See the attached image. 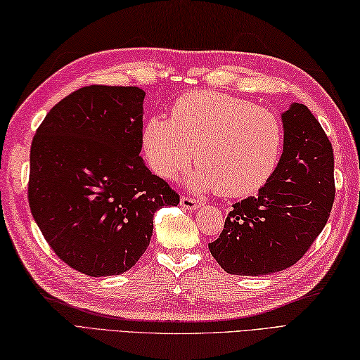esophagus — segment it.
I'll return each instance as SVG.
<instances>
[{
    "instance_id": "obj_1",
    "label": "esophagus",
    "mask_w": 360,
    "mask_h": 360,
    "mask_svg": "<svg viewBox=\"0 0 360 360\" xmlns=\"http://www.w3.org/2000/svg\"><path fill=\"white\" fill-rule=\"evenodd\" d=\"M181 205L184 209H188V210H198L202 205V202L200 200H195V198L192 196H182L181 198Z\"/></svg>"
}]
</instances>
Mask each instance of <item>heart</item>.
Segmentation results:
<instances>
[{
	"instance_id": "1",
	"label": "heart",
	"mask_w": 360,
	"mask_h": 360,
	"mask_svg": "<svg viewBox=\"0 0 360 360\" xmlns=\"http://www.w3.org/2000/svg\"><path fill=\"white\" fill-rule=\"evenodd\" d=\"M142 147L153 172L162 178L184 170L193 190L246 196L271 178L283 150V127L274 112L213 91H192L172 106V119L151 117Z\"/></svg>"
}]
</instances>
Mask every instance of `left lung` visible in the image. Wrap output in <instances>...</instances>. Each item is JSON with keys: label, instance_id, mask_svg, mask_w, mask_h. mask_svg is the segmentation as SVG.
<instances>
[{"label": "left lung", "instance_id": "obj_1", "mask_svg": "<svg viewBox=\"0 0 360 360\" xmlns=\"http://www.w3.org/2000/svg\"><path fill=\"white\" fill-rule=\"evenodd\" d=\"M285 141L271 178L232 205L219 238L209 243L227 274L267 275L300 259L323 231L334 202L331 142L312 112L292 103L281 114Z\"/></svg>", "mask_w": 360, "mask_h": 360}]
</instances>
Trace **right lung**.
I'll return each instance as SVG.
<instances>
[{
    "instance_id": "right-lung-1",
    "label": "right lung",
    "mask_w": 360,
    "mask_h": 360,
    "mask_svg": "<svg viewBox=\"0 0 360 360\" xmlns=\"http://www.w3.org/2000/svg\"><path fill=\"white\" fill-rule=\"evenodd\" d=\"M143 97L136 86L80 88L46 114L30 147L35 223L57 257L89 277L131 269L156 210L179 204L139 156Z\"/></svg>"
}]
</instances>
